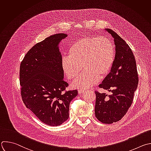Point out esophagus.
<instances>
[{
	"label": "esophagus",
	"mask_w": 151,
	"mask_h": 151,
	"mask_svg": "<svg viewBox=\"0 0 151 151\" xmlns=\"http://www.w3.org/2000/svg\"><path fill=\"white\" fill-rule=\"evenodd\" d=\"M78 91V93H83L85 91H84V89H79Z\"/></svg>",
	"instance_id": "34e87169"
}]
</instances>
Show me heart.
<instances>
[{
    "label": "heart",
    "mask_w": 151,
    "mask_h": 151,
    "mask_svg": "<svg viewBox=\"0 0 151 151\" xmlns=\"http://www.w3.org/2000/svg\"><path fill=\"white\" fill-rule=\"evenodd\" d=\"M116 56L111 40L106 37H86L75 41L69 47L68 57L62 59V67L76 88H89L110 72Z\"/></svg>",
    "instance_id": "heart-1"
}]
</instances>
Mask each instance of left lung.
I'll return each instance as SVG.
<instances>
[{"label": "left lung", "instance_id": "8db88e82", "mask_svg": "<svg viewBox=\"0 0 151 151\" xmlns=\"http://www.w3.org/2000/svg\"><path fill=\"white\" fill-rule=\"evenodd\" d=\"M105 30L114 38L116 56L110 72L99 87L111 94L95 92V114L101 122L111 124L120 120L131 106L139 79L135 58L129 45L113 30Z\"/></svg>", "mask_w": 151, "mask_h": 151}]
</instances>
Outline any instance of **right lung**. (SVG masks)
Masks as SVG:
<instances>
[{"label": "right lung", "instance_id": "right-lung-1", "mask_svg": "<svg viewBox=\"0 0 151 151\" xmlns=\"http://www.w3.org/2000/svg\"><path fill=\"white\" fill-rule=\"evenodd\" d=\"M66 37V34H57L36 44L20 66L24 103L40 121L52 126L69 119L70 103L78 95L77 90L64 92L68 83L63 80L59 44Z\"/></svg>", "mask_w": 151, "mask_h": 151}]
</instances>
